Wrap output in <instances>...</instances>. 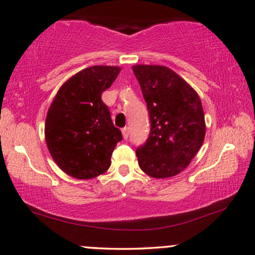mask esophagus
I'll use <instances>...</instances> for the list:
<instances>
[{"label": "esophagus", "mask_w": 255, "mask_h": 255, "mask_svg": "<svg viewBox=\"0 0 255 255\" xmlns=\"http://www.w3.org/2000/svg\"><path fill=\"white\" fill-rule=\"evenodd\" d=\"M122 132H123V137H124V139H128V133H130V132H128V128H122Z\"/></svg>", "instance_id": "34e87169"}]
</instances>
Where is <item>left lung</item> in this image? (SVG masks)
<instances>
[{"instance_id": "left-lung-1", "label": "left lung", "mask_w": 255, "mask_h": 255, "mask_svg": "<svg viewBox=\"0 0 255 255\" xmlns=\"http://www.w3.org/2000/svg\"><path fill=\"white\" fill-rule=\"evenodd\" d=\"M150 116V134L137 147L138 164L153 178L187 167L203 145L205 117L199 96L179 75L161 65H133Z\"/></svg>"}]
</instances>
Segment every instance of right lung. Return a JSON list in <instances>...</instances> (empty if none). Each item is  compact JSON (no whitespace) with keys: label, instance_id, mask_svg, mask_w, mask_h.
<instances>
[{"label":"right lung","instance_id":"add662e5","mask_svg":"<svg viewBox=\"0 0 255 255\" xmlns=\"http://www.w3.org/2000/svg\"><path fill=\"white\" fill-rule=\"evenodd\" d=\"M121 69L95 65L65 82L49 108L45 141L56 164L77 179L104 173L111 156L123 139L112 123L102 94L111 87Z\"/></svg>","mask_w":255,"mask_h":255}]
</instances>
